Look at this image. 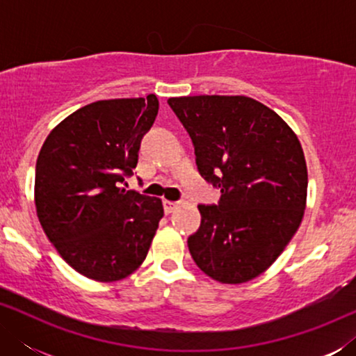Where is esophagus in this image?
I'll return each mask as SVG.
<instances>
[{"instance_id":"34e87169","label":"esophagus","mask_w":356,"mask_h":356,"mask_svg":"<svg viewBox=\"0 0 356 356\" xmlns=\"http://www.w3.org/2000/svg\"><path fill=\"white\" fill-rule=\"evenodd\" d=\"M177 207H178V202L168 201V199H163V209H165V212H167V213H172Z\"/></svg>"}]
</instances>
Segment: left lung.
I'll list each match as a JSON object with an SVG mask.
<instances>
[{
    "mask_svg": "<svg viewBox=\"0 0 356 356\" xmlns=\"http://www.w3.org/2000/svg\"><path fill=\"white\" fill-rule=\"evenodd\" d=\"M193 140L199 173L220 189L199 204L201 227L188 238L194 262L222 284L262 274L298 230L308 170L290 126L245 95L168 99Z\"/></svg>",
    "mask_w": 356,
    "mask_h": 356,
    "instance_id": "obj_1",
    "label": "left lung"
}]
</instances>
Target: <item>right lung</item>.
<instances>
[{"instance_id":"add662e5","label":"right lung","mask_w":356,"mask_h":356,"mask_svg":"<svg viewBox=\"0 0 356 356\" xmlns=\"http://www.w3.org/2000/svg\"><path fill=\"white\" fill-rule=\"evenodd\" d=\"M157 113L154 94L94 102L63 120L38 154V220L63 259L89 279H124L147 256L162 201L121 184L134 175Z\"/></svg>"}]
</instances>
